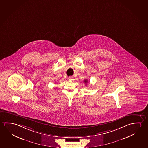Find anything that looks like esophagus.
I'll return each mask as SVG.
<instances>
[{
  "label": "esophagus",
  "instance_id": "esophagus-1",
  "mask_svg": "<svg viewBox=\"0 0 148 148\" xmlns=\"http://www.w3.org/2000/svg\"><path fill=\"white\" fill-rule=\"evenodd\" d=\"M69 79L70 80H73V79H72V77H70L69 78Z\"/></svg>",
  "mask_w": 148,
  "mask_h": 148
}]
</instances>
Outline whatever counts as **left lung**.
<instances>
[{
	"label": "left lung",
	"instance_id": "8db88e82",
	"mask_svg": "<svg viewBox=\"0 0 148 148\" xmlns=\"http://www.w3.org/2000/svg\"><path fill=\"white\" fill-rule=\"evenodd\" d=\"M84 82H85L86 84H87L88 82V80H87V79H86V80H84Z\"/></svg>",
	"mask_w": 148,
	"mask_h": 148
}]
</instances>
